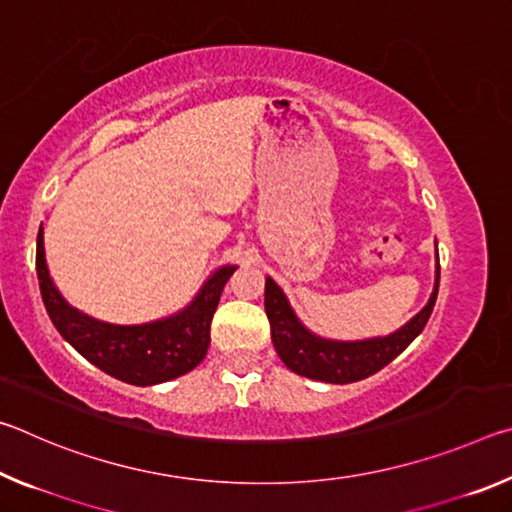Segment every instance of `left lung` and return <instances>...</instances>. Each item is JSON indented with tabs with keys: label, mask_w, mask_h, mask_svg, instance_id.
Returning a JSON list of instances; mask_svg holds the SVG:
<instances>
[{
	"label": "left lung",
	"mask_w": 512,
	"mask_h": 512,
	"mask_svg": "<svg viewBox=\"0 0 512 512\" xmlns=\"http://www.w3.org/2000/svg\"><path fill=\"white\" fill-rule=\"evenodd\" d=\"M438 282L440 266H436V284H433L429 302L397 332L366 341H332L309 332L293 314L284 291L271 277H266L264 307L271 323L275 352L280 354L284 366L302 377L327 381V384H352V381L366 379L388 366L422 332L436 305Z\"/></svg>",
	"instance_id": "obj_1"
}]
</instances>
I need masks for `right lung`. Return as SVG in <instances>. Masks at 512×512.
<instances>
[{
  "label": "right lung",
  "mask_w": 512,
  "mask_h": 512,
  "mask_svg": "<svg viewBox=\"0 0 512 512\" xmlns=\"http://www.w3.org/2000/svg\"><path fill=\"white\" fill-rule=\"evenodd\" d=\"M36 268L42 302L60 336L110 377L153 386L194 370L210 345V325L221 293L237 266H221L178 314L144 325H112L90 318L60 296L45 259V232H38Z\"/></svg>",
  "instance_id": "obj_1"
}]
</instances>
